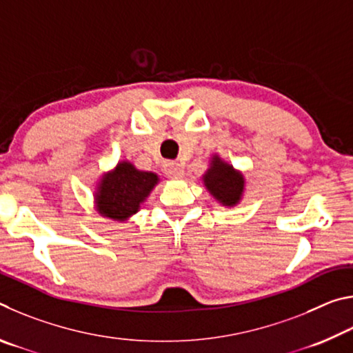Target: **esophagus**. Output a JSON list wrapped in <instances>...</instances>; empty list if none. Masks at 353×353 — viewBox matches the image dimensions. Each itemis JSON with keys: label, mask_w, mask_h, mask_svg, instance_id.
Returning <instances> with one entry per match:
<instances>
[{"label": "esophagus", "mask_w": 353, "mask_h": 353, "mask_svg": "<svg viewBox=\"0 0 353 353\" xmlns=\"http://www.w3.org/2000/svg\"><path fill=\"white\" fill-rule=\"evenodd\" d=\"M163 172L165 176H168L171 179H177L183 176V168L182 165L177 162H166L163 166Z\"/></svg>", "instance_id": "obj_1"}]
</instances>
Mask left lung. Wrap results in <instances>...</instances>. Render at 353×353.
Instances as JSON below:
<instances>
[{"instance_id":"8db88e82","label":"left lung","mask_w":353,"mask_h":353,"mask_svg":"<svg viewBox=\"0 0 353 353\" xmlns=\"http://www.w3.org/2000/svg\"><path fill=\"white\" fill-rule=\"evenodd\" d=\"M204 183L208 191L224 205H235L240 201L244 188V179L232 166L213 159L210 170L205 172Z\"/></svg>"}]
</instances>
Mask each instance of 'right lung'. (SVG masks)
Here are the masks:
<instances>
[{
	"mask_svg": "<svg viewBox=\"0 0 353 353\" xmlns=\"http://www.w3.org/2000/svg\"><path fill=\"white\" fill-rule=\"evenodd\" d=\"M159 182L157 174L135 170L130 163H118L115 171L103 177L97 193V205L101 214L112 219H126L139 212Z\"/></svg>",
	"mask_w": 353,
	"mask_h": 353,
	"instance_id": "add662e5",
	"label": "right lung"
}]
</instances>
